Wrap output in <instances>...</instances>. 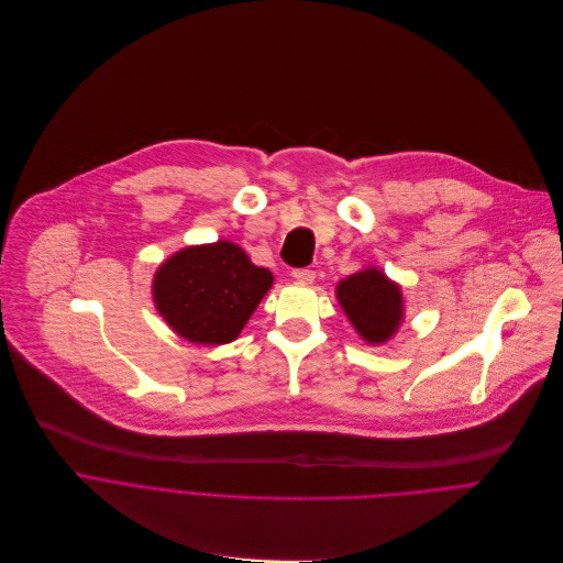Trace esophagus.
Returning <instances> with one entry per match:
<instances>
[{
    "mask_svg": "<svg viewBox=\"0 0 563 563\" xmlns=\"http://www.w3.org/2000/svg\"><path fill=\"white\" fill-rule=\"evenodd\" d=\"M292 279H295L297 284H312V282H314V271H310V268H297V271H292Z\"/></svg>",
    "mask_w": 563,
    "mask_h": 563,
    "instance_id": "esophagus-1",
    "label": "esophagus"
}]
</instances>
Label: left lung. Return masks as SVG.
I'll return each mask as SVG.
<instances>
[{
    "label": "left lung",
    "mask_w": 563,
    "mask_h": 563,
    "mask_svg": "<svg viewBox=\"0 0 563 563\" xmlns=\"http://www.w3.org/2000/svg\"><path fill=\"white\" fill-rule=\"evenodd\" d=\"M334 297L368 346L388 344L406 319L401 286L377 266H364L340 279Z\"/></svg>",
    "instance_id": "1"
}]
</instances>
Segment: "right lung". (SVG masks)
Instances as JSON below:
<instances>
[{
  "label": "right lung",
  "mask_w": 563,
  "mask_h": 563,
  "mask_svg": "<svg viewBox=\"0 0 563 563\" xmlns=\"http://www.w3.org/2000/svg\"><path fill=\"white\" fill-rule=\"evenodd\" d=\"M273 286V273L255 266L229 240L186 246L153 275V301L181 340L199 346L235 342Z\"/></svg>",
  "instance_id": "right-lung-1"
}]
</instances>
